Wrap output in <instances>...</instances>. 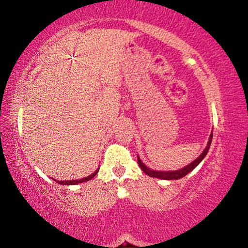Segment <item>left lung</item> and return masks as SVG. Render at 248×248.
<instances>
[{
  "label": "left lung",
  "instance_id": "8db88e82",
  "mask_svg": "<svg viewBox=\"0 0 248 248\" xmlns=\"http://www.w3.org/2000/svg\"><path fill=\"white\" fill-rule=\"evenodd\" d=\"M211 141H212V133H211V135H210L209 142H207V146H206L205 149L203 150V153H202L201 155H199L195 161L191 162L190 164H187L186 167L182 168V169H179V170H175V171H156V170L149 169V168H148L147 166H144V163L140 160V157H138V163L142 169V171L146 173V175L150 176V177L161 178V179H179V178L184 177L186 175H187V173H189L190 171H192V170L195 169V168L197 167L198 164L204 160V157H205L207 152H209V149H210V144H211Z\"/></svg>",
  "mask_w": 248,
  "mask_h": 248
}]
</instances>
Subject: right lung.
Masks as SVG:
<instances>
[{
  "mask_svg": "<svg viewBox=\"0 0 248 248\" xmlns=\"http://www.w3.org/2000/svg\"><path fill=\"white\" fill-rule=\"evenodd\" d=\"M99 169L96 170V171H94L92 173V175L87 176V177L85 178H81V179H73V181H57V183L58 184H62V186H75V184H79V183H84V182H87L90 181V179H92L94 176L98 173Z\"/></svg>",
  "mask_w": 248,
  "mask_h": 248,
  "instance_id": "1",
  "label": "right lung"
}]
</instances>
